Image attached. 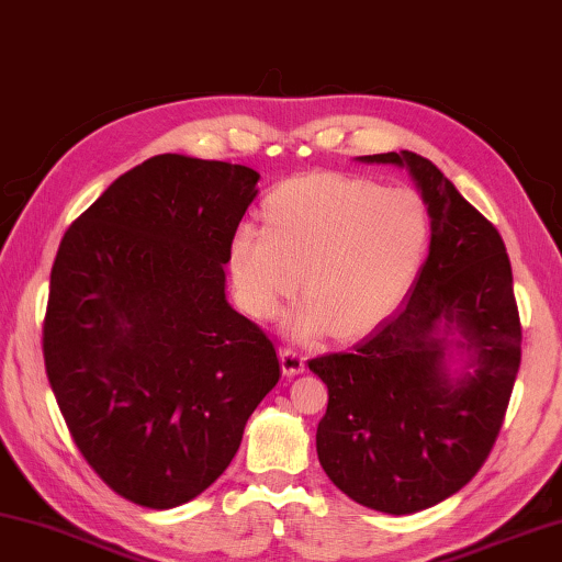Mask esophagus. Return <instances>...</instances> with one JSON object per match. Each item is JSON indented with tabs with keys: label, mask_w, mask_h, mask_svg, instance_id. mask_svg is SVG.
I'll use <instances>...</instances> for the list:
<instances>
[{
	"label": "esophagus",
	"mask_w": 562,
	"mask_h": 562,
	"mask_svg": "<svg viewBox=\"0 0 562 562\" xmlns=\"http://www.w3.org/2000/svg\"><path fill=\"white\" fill-rule=\"evenodd\" d=\"M280 362H282V372L288 378H295L305 370V358L295 350H280Z\"/></svg>",
	"instance_id": "34e87169"
}]
</instances>
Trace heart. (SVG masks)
Wrapping results in <instances>:
<instances>
[{
  "mask_svg": "<svg viewBox=\"0 0 562 562\" xmlns=\"http://www.w3.org/2000/svg\"><path fill=\"white\" fill-rule=\"evenodd\" d=\"M265 229L239 225L227 247L237 302L272 319L295 297L288 335L358 340L395 313L432 239L427 202L409 187L315 172L282 182L262 202Z\"/></svg>",
  "mask_w": 562,
  "mask_h": 562,
  "instance_id": "heart-1",
  "label": "heart"
}]
</instances>
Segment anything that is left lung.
I'll list each match as a JSON object with an SVG mask.
<instances>
[{
  "instance_id": "left-lung-1",
  "label": "left lung",
  "mask_w": 562,
  "mask_h": 562,
  "mask_svg": "<svg viewBox=\"0 0 562 562\" xmlns=\"http://www.w3.org/2000/svg\"><path fill=\"white\" fill-rule=\"evenodd\" d=\"M413 177L432 217L405 305L350 352L310 360L327 385L317 458L347 497L409 515L468 485L501 432L520 368L513 270L497 229L430 159L358 157Z\"/></svg>"
}]
</instances>
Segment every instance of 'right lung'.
<instances>
[{
	"instance_id": "right-lung-1",
	"label": "right lung",
	"mask_w": 562,
	"mask_h": 562,
	"mask_svg": "<svg viewBox=\"0 0 562 562\" xmlns=\"http://www.w3.org/2000/svg\"><path fill=\"white\" fill-rule=\"evenodd\" d=\"M252 167L157 155L61 237L44 368L79 452L114 493L167 510L225 473L280 360L225 295Z\"/></svg>"
}]
</instances>
